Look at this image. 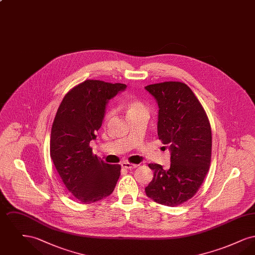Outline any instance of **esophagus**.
Segmentation results:
<instances>
[{
	"instance_id": "1",
	"label": "esophagus",
	"mask_w": 255,
	"mask_h": 255,
	"mask_svg": "<svg viewBox=\"0 0 255 255\" xmlns=\"http://www.w3.org/2000/svg\"><path fill=\"white\" fill-rule=\"evenodd\" d=\"M122 166L123 168H126V169H133V168H135V167L137 166V164H134V163H130V162L124 161V162H122Z\"/></svg>"
}]
</instances>
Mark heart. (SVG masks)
Instances as JSON below:
<instances>
[{
	"mask_svg": "<svg viewBox=\"0 0 255 255\" xmlns=\"http://www.w3.org/2000/svg\"><path fill=\"white\" fill-rule=\"evenodd\" d=\"M124 109L126 111V114H127V117H131L134 114L140 112V111H143L146 109L145 105L139 101V100H136V99H128L125 101L124 103ZM114 117V111L113 110H107L104 114V117H103V122L104 123H107L111 121V119Z\"/></svg>",
	"mask_w": 255,
	"mask_h": 255,
	"instance_id": "1",
	"label": "heart"
}]
</instances>
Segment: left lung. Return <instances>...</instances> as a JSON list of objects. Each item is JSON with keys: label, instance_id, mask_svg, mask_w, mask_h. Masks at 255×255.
Returning <instances> with one entry per match:
<instances>
[{"label": "left lung", "instance_id": "left-lung-1", "mask_svg": "<svg viewBox=\"0 0 255 255\" xmlns=\"http://www.w3.org/2000/svg\"><path fill=\"white\" fill-rule=\"evenodd\" d=\"M158 105V135L169 145L171 163L148 166L154 178L146 195L164 206H180L194 196L211 161V127L206 111L192 90L182 82L166 81L146 86Z\"/></svg>", "mask_w": 255, "mask_h": 255}]
</instances>
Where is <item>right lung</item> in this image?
<instances>
[{"instance_id":"right-lung-1","label":"right lung","mask_w":255,"mask_h":255,"mask_svg":"<svg viewBox=\"0 0 255 255\" xmlns=\"http://www.w3.org/2000/svg\"><path fill=\"white\" fill-rule=\"evenodd\" d=\"M126 88L122 83L88 79L64 97L51 127L50 158L67 190L82 204L108 197L121 176L120 164H109L93 154L108 100Z\"/></svg>"}]
</instances>
